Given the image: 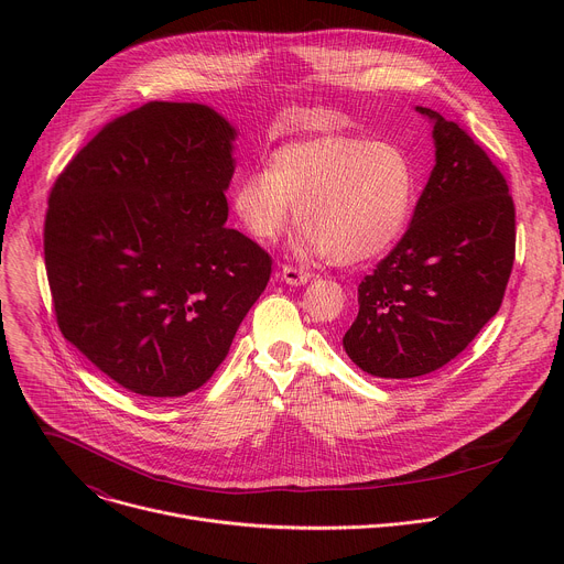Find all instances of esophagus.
<instances>
[{
    "label": "esophagus",
    "instance_id": "1",
    "mask_svg": "<svg viewBox=\"0 0 564 564\" xmlns=\"http://www.w3.org/2000/svg\"><path fill=\"white\" fill-rule=\"evenodd\" d=\"M281 279L288 283V285H305L312 274L305 272V270H296V268H290V265H283L281 270Z\"/></svg>",
    "mask_w": 564,
    "mask_h": 564
}]
</instances>
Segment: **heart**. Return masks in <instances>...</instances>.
Returning <instances> with one entry per match:
<instances>
[{"label": "heart", "mask_w": 564, "mask_h": 564, "mask_svg": "<svg viewBox=\"0 0 564 564\" xmlns=\"http://www.w3.org/2000/svg\"><path fill=\"white\" fill-rule=\"evenodd\" d=\"M229 203L261 243L290 227L296 207L305 254L361 265L404 234L415 205V172L390 142L316 133L274 149L268 170L234 183Z\"/></svg>", "instance_id": "obj_1"}]
</instances>
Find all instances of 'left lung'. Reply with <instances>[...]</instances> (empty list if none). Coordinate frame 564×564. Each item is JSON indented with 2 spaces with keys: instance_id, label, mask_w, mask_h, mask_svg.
<instances>
[{
  "instance_id": "obj_1",
  "label": "left lung",
  "mask_w": 564,
  "mask_h": 564,
  "mask_svg": "<svg viewBox=\"0 0 564 564\" xmlns=\"http://www.w3.org/2000/svg\"><path fill=\"white\" fill-rule=\"evenodd\" d=\"M435 167L397 248L357 290L344 337L368 375L411 379L455 359L500 310L516 254V209L505 176L473 138L437 111Z\"/></svg>"
}]
</instances>
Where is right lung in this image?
<instances>
[{
	"instance_id": "1",
	"label": "right lung",
	"mask_w": 564,
	"mask_h": 564,
	"mask_svg": "<svg viewBox=\"0 0 564 564\" xmlns=\"http://www.w3.org/2000/svg\"><path fill=\"white\" fill-rule=\"evenodd\" d=\"M238 131L198 102L109 122L51 189L46 276L57 326L122 388H200L265 290L272 259L227 223Z\"/></svg>"
}]
</instances>
